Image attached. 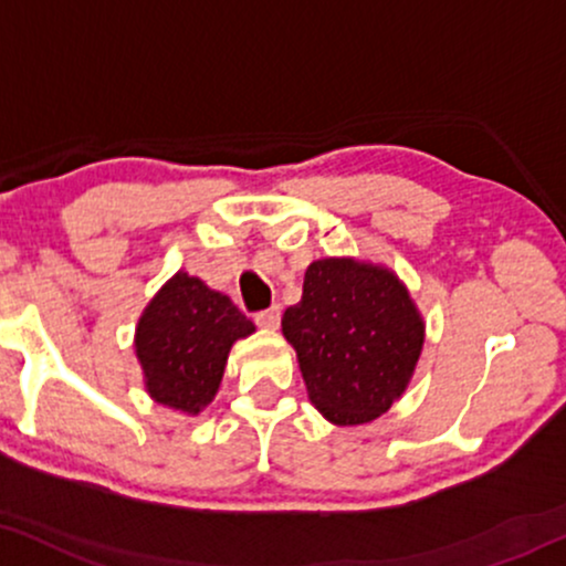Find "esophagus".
Instances as JSON below:
<instances>
[{
  "label": "esophagus",
  "instance_id": "esophagus-1",
  "mask_svg": "<svg viewBox=\"0 0 566 566\" xmlns=\"http://www.w3.org/2000/svg\"><path fill=\"white\" fill-rule=\"evenodd\" d=\"M279 318H282V311H279V305H271L269 311L255 313V324L261 326V329H276Z\"/></svg>",
  "mask_w": 566,
  "mask_h": 566
}]
</instances>
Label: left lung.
Instances as JSON below:
<instances>
[{
    "label": "left lung",
    "mask_w": 566,
    "mask_h": 566,
    "mask_svg": "<svg viewBox=\"0 0 566 566\" xmlns=\"http://www.w3.org/2000/svg\"><path fill=\"white\" fill-rule=\"evenodd\" d=\"M311 403L332 424H366L411 382L424 322L406 284L385 265L322 258L305 271L303 297L282 316Z\"/></svg>",
    "instance_id": "8db88e82"
}]
</instances>
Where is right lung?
<instances>
[{"label":"right lung","mask_w":566,"mask_h":566,"mask_svg":"<svg viewBox=\"0 0 566 566\" xmlns=\"http://www.w3.org/2000/svg\"><path fill=\"white\" fill-rule=\"evenodd\" d=\"M253 332V322L227 295L179 271L136 324L134 348L149 398L197 417L216 398L231 345Z\"/></svg>","instance_id":"obj_1"}]
</instances>
